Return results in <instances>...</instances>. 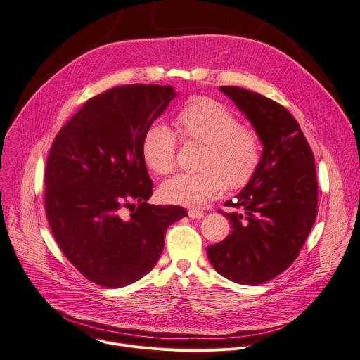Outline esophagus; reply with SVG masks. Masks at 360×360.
I'll list each match as a JSON object with an SVG mask.
<instances>
[{
  "mask_svg": "<svg viewBox=\"0 0 360 360\" xmlns=\"http://www.w3.org/2000/svg\"><path fill=\"white\" fill-rule=\"evenodd\" d=\"M188 214H190L191 219H201V217H204V213L198 212V210H190V212H188Z\"/></svg>",
  "mask_w": 360,
  "mask_h": 360,
  "instance_id": "34e87169",
  "label": "esophagus"
}]
</instances>
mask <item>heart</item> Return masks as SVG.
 Wrapping results in <instances>:
<instances>
[{
	"label": "heart",
	"mask_w": 360,
	"mask_h": 360,
	"mask_svg": "<svg viewBox=\"0 0 360 360\" xmlns=\"http://www.w3.org/2000/svg\"><path fill=\"white\" fill-rule=\"evenodd\" d=\"M175 125L182 140L204 143L198 162L202 170L165 181L159 190L163 201L200 207L224 186L240 190L252 181L261 165L262 146L228 106L210 98L191 99L178 112ZM140 150L151 172L167 175L176 162V134L163 122L151 124L144 131Z\"/></svg>",
	"instance_id": "1"
}]
</instances>
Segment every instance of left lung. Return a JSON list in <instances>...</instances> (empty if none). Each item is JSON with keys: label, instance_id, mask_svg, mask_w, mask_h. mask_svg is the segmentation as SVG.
I'll return each mask as SVG.
<instances>
[{"label": "left lung", "instance_id": "8db88e82", "mask_svg": "<svg viewBox=\"0 0 360 360\" xmlns=\"http://www.w3.org/2000/svg\"><path fill=\"white\" fill-rule=\"evenodd\" d=\"M262 144L252 181L226 205L232 232L207 247L213 269L239 285H261L285 271L299 255L318 212L312 150L292 113L258 93L221 86Z\"/></svg>", "mask_w": 360, "mask_h": 360}]
</instances>
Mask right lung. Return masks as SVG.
Wrapping results in <instances>:
<instances>
[{"mask_svg": "<svg viewBox=\"0 0 360 360\" xmlns=\"http://www.w3.org/2000/svg\"><path fill=\"white\" fill-rule=\"evenodd\" d=\"M172 86L129 84L89 99L56 134L45 169V209L61 251L86 278L122 288L156 266L179 205H155L141 139L176 96ZM139 202L128 218L120 209ZM134 205V204H132Z\"/></svg>", "mask_w": 360, "mask_h": 360, "instance_id": "right-lung-1", "label": "right lung"}]
</instances>
